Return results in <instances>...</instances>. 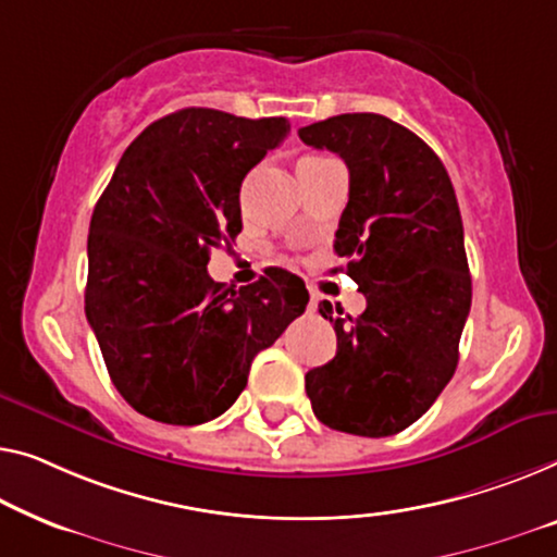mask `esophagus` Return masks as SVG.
<instances>
[{
  "mask_svg": "<svg viewBox=\"0 0 557 557\" xmlns=\"http://www.w3.org/2000/svg\"><path fill=\"white\" fill-rule=\"evenodd\" d=\"M314 310H318V295L312 293V297H310V312H314Z\"/></svg>",
  "mask_w": 557,
  "mask_h": 557,
  "instance_id": "obj_1",
  "label": "esophagus"
}]
</instances>
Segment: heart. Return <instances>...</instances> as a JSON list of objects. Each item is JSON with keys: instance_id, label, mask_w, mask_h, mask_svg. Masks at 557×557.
Instances as JSON below:
<instances>
[{"instance_id": "b5f03b06", "label": "heart", "mask_w": 557, "mask_h": 557, "mask_svg": "<svg viewBox=\"0 0 557 557\" xmlns=\"http://www.w3.org/2000/svg\"><path fill=\"white\" fill-rule=\"evenodd\" d=\"M312 157H314V154H312Z\"/></svg>"}]
</instances>
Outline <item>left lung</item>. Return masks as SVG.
Segmentation results:
<instances>
[{
	"mask_svg": "<svg viewBox=\"0 0 557 557\" xmlns=\"http://www.w3.org/2000/svg\"><path fill=\"white\" fill-rule=\"evenodd\" d=\"M297 135L350 170L335 252L368 300L360 318L320 305L337 352L307 372V397L332 430L395 435L428 412L458 368L472 282L453 182L433 149L383 114H337Z\"/></svg>",
	"mask_w": 557,
	"mask_h": 557,
	"instance_id": "left-lung-1",
	"label": "left lung"
}]
</instances>
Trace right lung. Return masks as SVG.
I'll list each match as a JSON object with an SVG mask.
<instances>
[{"mask_svg": "<svg viewBox=\"0 0 557 557\" xmlns=\"http://www.w3.org/2000/svg\"><path fill=\"white\" fill-rule=\"evenodd\" d=\"M285 117L187 107L124 149L87 239L89 327L114 387L137 412L199 425L247 385L255 355L305 312V282L272 268L232 289L210 252L243 230L245 174L287 137Z\"/></svg>", "mask_w": 557, "mask_h": 557, "instance_id": "right-lung-1", "label": "right lung"}]
</instances>
